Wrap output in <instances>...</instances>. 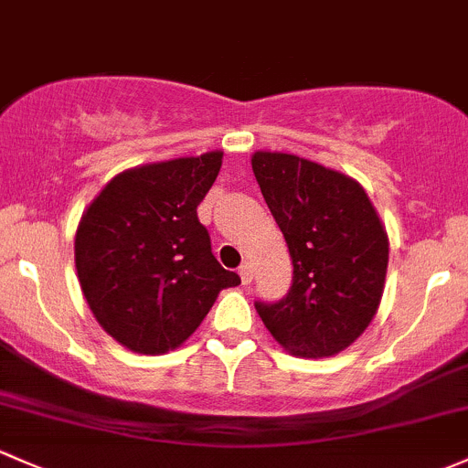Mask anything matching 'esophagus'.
I'll use <instances>...</instances> for the list:
<instances>
[{
	"label": "esophagus",
	"instance_id": "34e87169",
	"mask_svg": "<svg viewBox=\"0 0 468 468\" xmlns=\"http://www.w3.org/2000/svg\"><path fill=\"white\" fill-rule=\"evenodd\" d=\"M239 278H242V282L244 284H249L250 280H253V269H250V264L249 262H244L242 267H239Z\"/></svg>",
	"mask_w": 468,
	"mask_h": 468
}]
</instances>
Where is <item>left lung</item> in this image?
I'll use <instances>...</instances> for the list:
<instances>
[{"instance_id": "obj_1", "label": "left lung", "mask_w": 468, "mask_h": 468, "mask_svg": "<svg viewBox=\"0 0 468 468\" xmlns=\"http://www.w3.org/2000/svg\"><path fill=\"white\" fill-rule=\"evenodd\" d=\"M250 165L293 264L287 296L255 309L293 356H334L366 332L381 303L386 229L361 184L343 172L267 150Z\"/></svg>"}]
</instances>
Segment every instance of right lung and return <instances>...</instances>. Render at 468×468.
<instances>
[{"instance_id":"1","label":"right lung","mask_w":468,"mask_h":468,"mask_svg":"<svg viewBox=\"0 0 468 468\" xmlns=\"http://www.w3.org/2000/svg\"><path fill=\"white\" fill-rule=\"evenodd\" d=\"M224 152L136 165L87 206L76 271L93 318L122 347L164 354L199 327L219 292L238 287L197 218Z\"/></svg>"}]
</instances>
